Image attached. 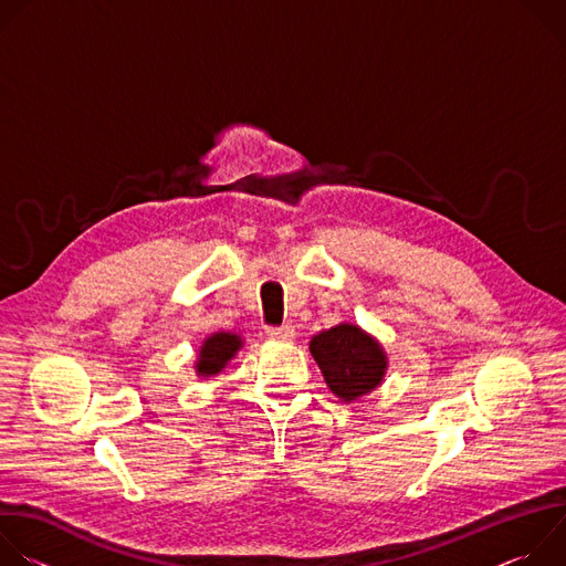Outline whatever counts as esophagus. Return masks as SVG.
<instances>
[{
	"instance_id": "34e87169",
	"label": "esophagus",
	"mask_w": 566,
	"mask_h": 566,
	"mask_svg": "<svg viewBox=\"0 0 566 566\" xmlns=\"http://www.w3.org/2000/svg\"><path fill=\"white\" fill-rule=\"evenodd\" d=\"M266 334H269V338H273V340H282V343H286V340H293L295 329H293L291 325H282V327H269V329H266Z\"/></svg>"
}]
</instances>
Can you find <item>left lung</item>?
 Masks as SVG:
<instances>
[{
	"instance_id": "1",
	"label": "left lung",
	"mask_w": 566,
	"mask_h": 566,
	"mask_svg": "<svg viewBox=\"0 0 566 566\" xmlns=\"http://www.w3.org/2000/svg\"><path fill=\"white\" fill-rule=\"evenodd\" d=\"M308 352L327 387L345 402H354L382 385L389 365L382 345L354 322H340L315 334Z\"/></svg>"
}]
</instances>
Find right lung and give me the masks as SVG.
<instances>
[{
  "instance_id": "obj_1",
  "label": "right lung",
  "mask_w": 566,
  "mask_h": 566,
  "mask_svg": "<svg viewBox=\"0 0 566 566\" xmlns=\"http://www.w3.org/2000/svg\"><path fill=\"white\" fill-rule=\"evenodd\" d=\"M241 347H244V338H241L237 332L210 334L208 338H203V343L197 352V360H195L197 376L210 378V376L221 374Z\"/></svg>"
}]
</instances>
